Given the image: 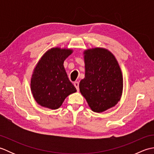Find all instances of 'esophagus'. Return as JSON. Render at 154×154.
<instances>
[{
    "instance_id": "1",
    "label": "esophagus",
    "mask_w": 154,
    "mask_h": 154,
    "mask_svg": "<svg viewBox=\"0 0 154 154\" xmlns=\"http://www.w3.org/2000/svg\"><path fill=\"white\" fill-rule=\"evenodd\" d=\"M79 82H77V81H76V82L74 83V86L75 87V88H76V89L77 91H79Z\"/></svg>"
}]
</instances>
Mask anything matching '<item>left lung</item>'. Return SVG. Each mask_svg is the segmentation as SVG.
Returning <instances> with one entry per match:
<instances>
[{
	"label": "left lung",
	"mask_w": 154,
	"mask_h": 154,
	"mask_svg": "<svg viewBox=\"0 0 154 154\" xmlns=\"http://www.w3.org/2000/svg\"><path fill=\"white\" fill-rule=\"evenodd\" d=\"M83 55L85 75L80 81V92L93 112H103L120 100L122 71L116 57L105 48L88 49Z\"/></svg>",
	"instance_id": "1"
}]
</instances>
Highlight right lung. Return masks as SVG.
<instances>
[{
  "label": "right lung",
  "instance_id": "add662e5",
  "mask_svg": "<svg viewBox=\"0 0 154 154\" xmlns=\"http://www.w3.org/2000/svg\"><path fill=\"white\" fill-rule=\"evenodd\" d=\"M67 48H53L42 55L32 73L30 87L35 100L40 106L55 110L69 94L77 91L69 80L64 61L73 53Z\"/></svg>",
  "mask_w": 154,
  "mask_h": 154
}]
</instances>
